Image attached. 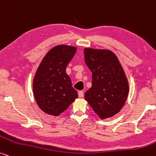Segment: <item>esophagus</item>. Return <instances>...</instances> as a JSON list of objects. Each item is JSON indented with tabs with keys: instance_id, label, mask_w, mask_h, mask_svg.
Returning a JSON list of instances; mask_svg holds the SVG:
<instances>
[{
	"instance_id": "34e87169",
	"label": "esophagus",
	"mask_w": 156,
	"mask_h": 156,
	"mask_svg": "<svg viewBox=\"0 0 156 156\" xmlns=\"http://www.w3.org/2000/svg\"><path fill=\"white\" fill-rule=\"evenodd\" d=\"M78 96H79V98H82V97L84 96V92H83V91H79Z\"/></svg>"
}]
</instances>
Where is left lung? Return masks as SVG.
Instances as JSON below:
<instances>
[{
    "instance_id": "8db88e82",
    "label": "left lung",
    "mask_w": 156,
    "mask_h": 156,
    "mask_svg": "<svg viewBox=\"0 0 156 156\" xmlns=\"http://www.w3.org/2000/svg\"><path fill=\"white\" fill-rule=\"evenodd\" d=\"M84 60L92 73V87L84 99L101 119L114 116L124 106L129 84L118 58L108 49H84Z\"/></svg>"
}]
</instances>
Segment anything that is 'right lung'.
I'll return each mask as SVG.
<instances>
[{
    "label": "right lung",
    "instance_id": "add662e5",
    "mask_svg": "<svg viewBox=\"0 0 156 156\" xmlns=\"http://www.w3.org/2000/svg\"><path fill=\"white\" fill-rule=\"evenodd\" d=\"M76 48L58 45L47 52L36 70L33 81L34 95L38 108L46 114L58 116L78 98L66 72Z\"/></svg>",
    "mask_w": 156,
    "mask_h": 156
}]
</instances>
